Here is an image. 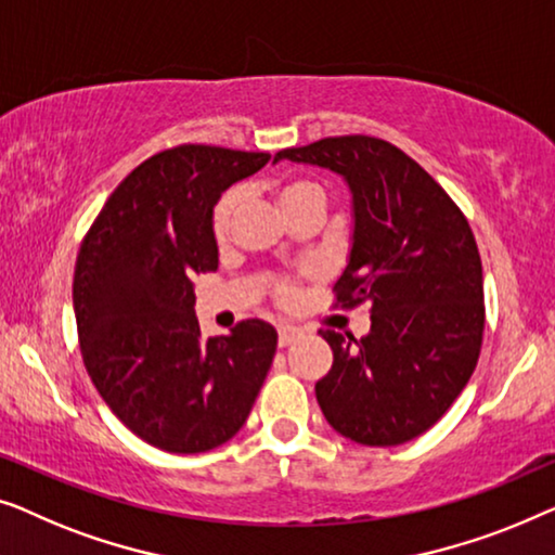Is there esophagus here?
Returning <instances> with one entry per match:
<instances>
[{"instance_id": "1", "label": "esophagus", "mask_w": 555, "mask_h": 555, "mask_svg": "<svg viewBox=\"0 0 555 555\" xmlns=\"http://www.w3.org/2000/svg\"><path fill=\"white\" fill-rule=\"evenodd\" d=\"M299 339H301V330H296V326H279V347H288Z\"/></svg>"}]
</instances>
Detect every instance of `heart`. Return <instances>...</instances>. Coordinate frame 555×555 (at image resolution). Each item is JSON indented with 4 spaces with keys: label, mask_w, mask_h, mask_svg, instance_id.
Returning a JSON list of instances; mask_svg holds the SVG:
<instances>
[{
    "label": "heart",
    "mask_w": 555,
    "mask_h": 555,
    "mask_svg": "<svg viewBox=\"0 0 555 555\" xmlns=\"http://www.w3.org/2000/svg\"><path fill=\"white\" fill-rule=\"evenodd\" d=\"M276 201H279L281 210L288 214V210H294L296 206H301V203H307V201H324V193L317 183L304 181V178H286V181H281L276 185ZM238 206H241V193L238 191L223 193L221 201L216 203V208H214V233L218 238H223L225 233H229L233 218H236V214H238ZM276 294H279L281 301H292L296 296V288H294V284H288V281H279Z\"/></svg>",
    "instance_id": "obj_1"
}]
</instances>
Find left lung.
Segmentation results:
<instances>
[{"mask_svg":"<svg viewBox=\"0 0 555 555\" xmlns=\"http://www.w3.org/2000/svg\"><path fill=\"white\" fill-rule=\"evenodd\" d=\"M345 178L352 248L337 304H370L362 339L326 330L334 362L317 402L339 435L392 448L440 420L463 392L482 347V263L470 223L440 183L400 147L370 135L286 147L279 160Z\"/></svg>","mask_w":555,"mask_h":555,"instance_id":"1","label":"left lung"}]
</instances>
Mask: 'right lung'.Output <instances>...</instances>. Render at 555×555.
<instances>
[{
    "instance_id": "1",
    "label": "right lung",
    "mask_w": 555,
    "mask_h": 555,
    "mask_svg": "<svg viewBox=\"0 0 555 555\" xmlns=\"http://www.w3.org/2000/svg\"><path fill=\"white\" fill-rule=\"evenodd\" d=\"M269 153L178 145L132 170L85 236L73 304L82 362L115 417L153 448L206 452L244 427L276 354L246 319L201 337L193 276L218 269L214 206Z\"/></svg>"
}]
</instances>
